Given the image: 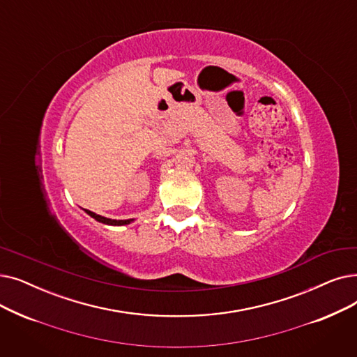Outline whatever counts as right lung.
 I'll return each mask as SVG.
<instances>
[{
  "label": "right lung",
  "mask_w": 357,
  "mask_h": 357,
  "mask_svg": "<svg viewBox=\"0 0 357 357\" xmlns=\"http://www.w3.org/2000/svg\"><path fill=\"white\" fill-rule=\"evenodd\" d=\"M86 213L93 217V219L100 222V223H105V225H112V226H123V225H130L132 222V219H127V220H112V219H106V217L103 215H99L96 213H93L90 210H86Z\"/></svg>",
  "instance_id": "obj_1"
}]
</instances>
